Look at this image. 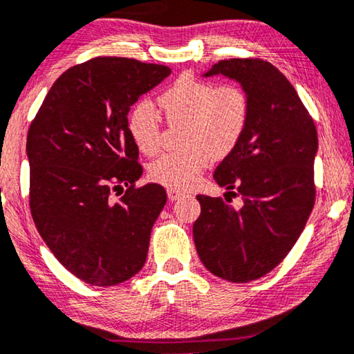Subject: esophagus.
Masks as SVG:
<instances>
[{"instance_id": "1", "label": "esophagus", "mask_w": 354, "mask_h": 354, "mask_svg": "<svg viewBox=\"0 0 354 354\" xmlns=\"http://www.w3.org/2000/svg\"><path fill=\"white\" fill-rule=\"evenodd\" d=\"M167 195H168V200H171V202H175V200L183 197L184 192H183V191H178V189H168Z\"/></svg>"}]
</instances>
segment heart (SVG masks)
Wrapping results in <instances>:
<instances>
[{
	"instance_id": "obj_1",
	"label": "heart",
	"mask_w": 354,
	"mask_h": 354,
	"mask_svg": "<svg viewBox=\"0 0 354 354\" xmlns=\"http://www.w3.org/2000/svg\"><path fill=\"white\" fill-rule=\"evenodd\" d=\"M168 122H184L183 145L151 165L152 181L170 189L192 187L214 157H224L245 133L250 102L239 86H218L191 76L178 77L159 97ZM131 140L147 156L160 149V120L149 102H141L129 115Z\"/></svg>"
}]
</instances>
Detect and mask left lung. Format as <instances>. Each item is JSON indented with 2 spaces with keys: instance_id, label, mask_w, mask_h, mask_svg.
Instances as JSON below:
<instances>
[{
  "instance_id": "left-lung-1",
  "label": "left lung",
  "mask_w": 354,
  "mask_h": 354,
  "mask_svg": "<svg viewBox=\"0 0 354 354\" xmlns=\"http://www.w3.org/2000/svg\"><path fill=\"white\" fill-rule=\"evenodd\" d=\"M239 82L250 102L245 133L214 170L224 198L197 195L194 223L200 261L213 275L248 283L273 270L302 234L315 205L313 119L281 71L259 59L216 63L203 77ZM234 188L244 200L230 205Z\"/></svg>"
}]
</instances>
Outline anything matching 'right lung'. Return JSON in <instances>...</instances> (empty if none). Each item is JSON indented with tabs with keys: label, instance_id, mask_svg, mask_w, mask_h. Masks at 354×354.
Segmentation results:
<instances>
[{
	"label": "right lung",
	"instance_id": "obj_1",
	"mask_svg": "<svg viewBox=\"0 0 354 354\" xmlns=\"http://www.w3.org/2000/svg\"><path fill=\"white\" fill-rule=\"evenodd\" d=\"M170 73L124 57L92 59L57 79L30 125L31 216L57 261L87 284L124 283L146 262L167 192L154 183L135 187L143 168L127 115Z\"/></svg>",
	"mask_w": 354,
	"mask_h": 354
}]
</instances>
